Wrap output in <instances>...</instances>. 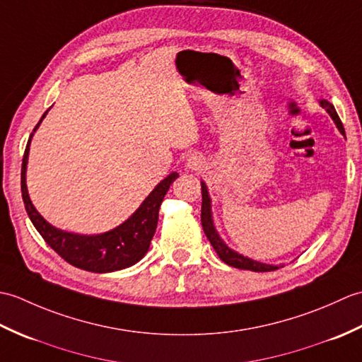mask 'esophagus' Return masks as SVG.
<instances>
[{"label":"esophagus","instance_id":"esophagus-1","mask_svg":"<svg viewBox=\"0 0 362 362\" xmlns=\"http://www.w3.org/2000/svg\"><path fill=\"white\" fill-rule=\"evenodd\" d=\"M187 166L193 171H201V169L205 166V158L201 156V153H193L187 161Z\"/></svg>","mask_w":362,"mask_h":362}]
</instances>
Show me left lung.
I'll use <instances>...</instances> for the list:
<instances>
[{"instance_id": "left-lung-1", "label": "left lung", "mask_w": 362, "mask_h": 362, "mask_svg": "<svg viewBox=\"0 0 362 362\" xmlns=\"http://www.w3.org/2000/svg\"><path fill=\"white\" fill-rule=\"evenodd\" d=\"M322 109H325L327 113L332 117V119L334 121L336 127L339 129V132L345 136V130L342 122L337 117V113L334 110L333 104H329L327 99H322L320 101ZM202 187V210H201V221H202V227L204 232L209 238V241L211 243L213 249L216 250V253L219 255V258L224 261L226 264L236 267V269H244V271H253V272H271V271H276L279 267H283L281 264H266V263H259V261L252 259L249 257H244L241 253L235 252L233 249H230L228 245L224 243V240L219 236L216 227H214V221H213V213H211V199L209 194V188H206L205 182H201Z\"/></svg>"}]
</instances>
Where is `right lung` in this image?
I'll use <instances>...</instances> for the list:
<instances>
[{
  "label": "right lung",
  "mask_w": 362,
  "mask_h": 362,
  "mask_svg": "<svg viewBox=\"0 0 362 362\" xmlns=\"http://www.w3.org/2000/svg\"><path fill=\"white\" fill-rule=\"evenodd\" d=\"M46 110L43 117L38 121L34 132L40 126V122L46 117ZM34 132L30 134L29 141L26 144L25 156H23L21 165V196L25 202V209L28 216L33 222L37 232L42 235L43 240L49 247L57 252L66 263L74 267L83 269L88 272H113L121 271L138 263L149 250V244L153 233H156L158 222V209L163 202L165 194L168 193L171 183L179 177L177 173H171L165 177L158 185L151 191V194L144 199L136 211L126 219L122 224L115 227L109 232L99 235H79L60 230L51 226L40 213L35 210L34 204L30 202V197L26 187V168L29 157V146L33 140Z\"/></svg>",
  "instance_id": "right-lung-1"
}]
</instances>
